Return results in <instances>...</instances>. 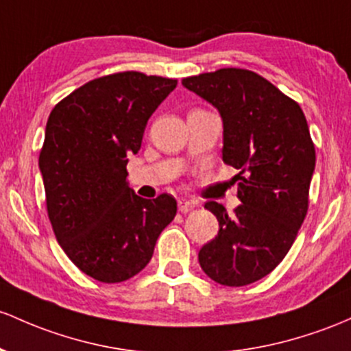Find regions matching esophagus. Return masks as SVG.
<instances>
[{"instance_id":"34e87169","label":"esophagus","mask_w":351,"mask_h":351,"mask_svg":"<svg viewBox=\"0 0 351 351\" xmlns=\"http://www.w3.org/2000/svg\"><path fill=\"white\" fill-rule=\"evenodd\" d=\"M195 206H196V202H193V199H186V198L178 199V211H182V213H188V211L193 210Z\"/></svg>"}]
</instances>
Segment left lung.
I'll return each mask as SVG.
<instances>
[{
    "instance_id": "obj_1",
    "label": "left lung",
    "mask_w": 351,
    "mask_h": 351,
    "mask_svg": "<svg viewBox=\"0 0 351 351\" xmlns=\"http://www.w3.org/2000/svg\"><path fill=\"white\" fill-rule=\"evenodd\" d=\"M182 84L218 110L223 161L237 168L233 215L208 202L218 234L199 250L211 280L245 287L278 267L290 252L308 211L315 146L302 108L268 80L240 68L183 78Z\"/></svg>"
}]
</instances>
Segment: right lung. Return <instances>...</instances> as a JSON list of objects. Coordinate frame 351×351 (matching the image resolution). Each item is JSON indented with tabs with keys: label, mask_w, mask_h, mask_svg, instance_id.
<instances>
[{
	"label": "right lung",
	"mask_w": 351,
	"mask_h": 351,
	"mask_svg": "<svg viewBox=\"0 0 351 351\" xmlns=\"http://www.w3.org/2000/svg\"><path fill=\"white\" fill-rule=\"evenodd\" d=\"M176 80L125 71L83 84L49 113L40 153L46 208L58 243L83 273L119 283L149 263L176 199L138 196L128 156Z\"/></svg>",
	"instance_id": "add662e5"
}]
</instances>
